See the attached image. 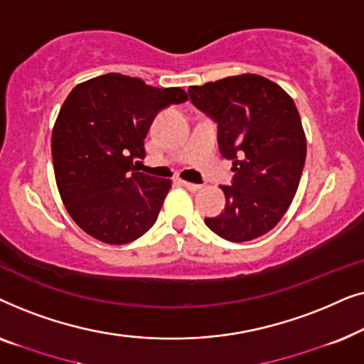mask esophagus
<instances>
[{
	"label": "esophagus",
	"mask_w": 364,
	"mask_h": 364,
	"mask_svg": "<svg viewBox=\"0 0 364 364\" xmlns=\"http://www.w3.org/2000/svg\"><path fill=\"white\" fill-rule=\"evenodd\" d=\"M181 183L186 188H188V191L191 192H197V191H200L202 188V186H198V183H192V182H186V181H181Z\"/></svg>",
	"instance_id": "obj_1"
}]
</instances>
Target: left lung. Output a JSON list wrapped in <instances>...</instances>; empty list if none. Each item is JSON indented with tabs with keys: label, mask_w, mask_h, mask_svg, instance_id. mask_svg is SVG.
I'll return each mask as SVG.
<instances>
[{
	"label": "left lung",
	"mask_w": 364,
	"mask_h": 364,
	"mask_svg": "<svg viewBox=\"0 0 364 364\" xmlns=\"http://www.w3.org/2000/svg\"><path fill=\"white\" fill-rule=\"evenodd\" d=\"M197 109L218 127V149L232 161V186H222L225 208L205 225L228 242L270 232L295 197L306 159V139L293 99L270 79L242 74L188 87Z\"/></svg>",
	"instance_id": "left-lung-1"
}]
</instances>
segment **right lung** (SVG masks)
Returning <instances> with one entry per match:
<instances>
[{
  "label": "right lung",
  "instance_id": "1",
  "mask_svg": "<svg viewBox=\"0 0 364 364\" xmlns=\"http://www.w3.org/2000/svg\"><path fill=\"white\" fill-rule=\"evenodd\" d=\"M181 87L159 89L109 73L77 84L53 129L54 176L73 220L111 245L134 242L157 220L171 181L139 172L154 117L187 101Z\"/></svg>",
  "mask_w": 364,
  "mask_h": 364
}]
</instances>
